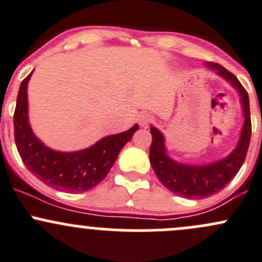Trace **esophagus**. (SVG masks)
Instances as JSON below:
<instances>
[{"label":"esophagus","instance_id":"esophagus-1","mask_svg":"<svg viewBox=\"0 0 262 262\" xmlns=\"http://www.w3.org/2000/svg\"><path fill=\"white\" fill-rule=\"evenodd\" d=\"M138 120H139V124H141L142 126H147L148 124L152 121V116L148 114V113H142V114H139V116H138Z\"/></svg>","mask_w":262,"mask_h":262}]
</instances>
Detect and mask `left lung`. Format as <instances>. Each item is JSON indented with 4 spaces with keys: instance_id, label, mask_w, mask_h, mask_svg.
<instances>
[{
    "instance_id": "8db88e82",
    "label": "left lung",
    "mask_w": 262,
    "mask_h": 262,
    "mask_svg": "<svg viewBox=\"0 0 262 262\" xmlns=\"http://www.w3.org/2000/svg\"><path fill=\"white\" fill-rule=\"evenodd\" d=\"M208 68L215 71L218 76L228 81L241 97L244 113V124L237 146L227 157L205 165L181 163L167 155L165 136L156 126L150 125L152 144L149 149V161L163 186L173 194L189 199H204L221 191L239 171L245 162L251 139V116L248 94L234 75L218 63L207 62Z\"/></svg>"
}]
</instances>
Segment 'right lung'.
Segmentation results:
<instances>
[{"label": "right lung", "mask_w": 262, "mask_h": 262, "mask_svg": "<svg viewBox=\"0 0 262 262\" xmlns=\"http://www.w3.org/2000/svg\"><path fill=\"white\" fill-rule=\"evenodd\" d=\"M31 75L20 84L14 114L15 143L24 165L34 176L59 191H87L100 184L115 163L121 148L139 129L134 124L123 133L104 137L92 144L75 152H60L47 147L34 134L29 123L28 83Z\"/></svg>", "instance_id": "add662e5"}]
</instances>
